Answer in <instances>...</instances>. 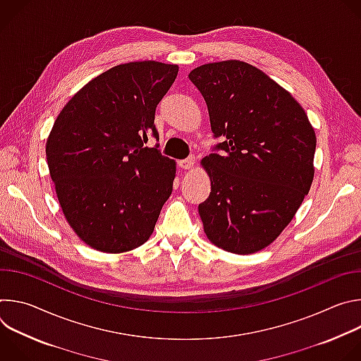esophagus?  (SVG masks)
Segmentation results:
<instances>
[{"label": "esophagus", "instance_id": "esophagus-1", "mask_svg": "<svg viewBox=\"0 0 361 361\" xmlns=\"http://www.w3.org/2000/svg\"><path fill=\"white\" fill-rule=\"evenodd\" d=\"M194 164H195V157H194V156H191V157H188V159H185V160H180V161H178V166H180L181 169H184V170L192 169Z\"/></svg>", "mask_w": 361, "mask_h": 361}]
</instances>
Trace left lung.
I'll return each instance as SVG.
<instances>
[{
	"label": "left lung",
	"instance_id": "left-lung-1",
	"mask_svg": "<svg viewBox=\"0 0 361 361\" xmlns=\"http://www.w3.org/2000/svg\"><path fill=\"white\" fill-rule=\"evenodd\" d=\"M188 78L209 109L214 137L201 160L212 181L198 205L204 233L217 247L251 254L288 226L314 177L316 134L293 95L262 70L228 60L194 68Z\"/></svg>",
	"mask_w": 361,
	"mask_h": 361
}]
</instances>
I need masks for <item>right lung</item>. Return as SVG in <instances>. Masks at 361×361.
<instances>
[{
    "instance_id": "obj_1",
    "label": "right lung",
    "mask_w": 361,
    "mask_h": 361,
    "mask_svg": "<svg viewBox=\"0 0 361 361\" xmlns=\"http://www.w3.org/2000/svg\"><path fill=\"white\" fill-rule=\"evenodd\" d=\"M178 66L120 64L85 84L61 110L45 152L61 210L75 234L102 252L144 244L173 191L176 161L159 140L154 116Z\"/></svg>"
}]
</instances>
